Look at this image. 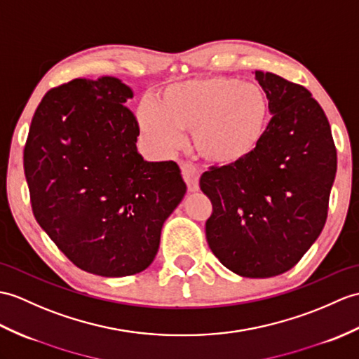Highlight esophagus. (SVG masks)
<instances>
[{
	"label": "esophagus",
	"mask_w": 359,
	"mask_h": 359,
	"mask_svg": "<svg viewBox=\"0 0 359 359\" xmlns=\"http://www.w3.org/2000/svg\"><path fill=\"white\" fill-rule=\"evenodd\" d=\"M180 170H182L183 180L187 182V187H188L189 193H196V191H198L200 174H198V170L196 168V166L191 162H182Z\"/></svg>",
	"instance_id": "esophagus-1"
}]
</instances>
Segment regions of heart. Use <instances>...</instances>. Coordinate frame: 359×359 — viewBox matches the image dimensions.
I'll return each mask as SVG.
<instances>
[{"instance_id":"heart-1","label":"heart","mask_w":359,"mask_h":359,"mask_svg":"<svg viewBox=\"0 0 359 359\" xmlns=\"http://www.w3.org/2000/svg\"><path fill=\"white\" fill-rule=\"evenodd\" d=\"M144 136L170 151L191 130V145L203 161L231 166L252 156L268 131L271 108L264 90L236 78L211 76L172 82L156 96V107H139Z\"/></svg>"}]
</instances>
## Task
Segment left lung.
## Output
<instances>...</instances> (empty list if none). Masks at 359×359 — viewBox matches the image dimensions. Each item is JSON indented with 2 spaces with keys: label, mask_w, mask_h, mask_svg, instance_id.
Segmentation results:
<instances>
[{
  "label": "left lung",
  "mask_w": 359,
  "mask_h": 359,
  "mask_svg": "<svg viewBox=\"0 0 359 359\" xmlns=\"http://www.w3.org/2000/svg\"><path fill=\"white\" fill-rule=\"evenodd\" d=\"M272 119L257 151L200 177L212 214L206 240L229 271L268 278L289 271L318 238L337 174L329 121L311 91L255 72Z\"/></svg>",
  "instance_id": "obj_1"
}]
</instances>
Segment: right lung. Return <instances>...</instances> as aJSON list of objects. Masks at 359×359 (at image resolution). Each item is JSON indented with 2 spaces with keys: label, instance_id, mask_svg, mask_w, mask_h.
Masks as SVG:
<instances>
[{
  "label": "right lung",
  "instance_id": "right-lung-1",
  "mask_svg": "<svg viewBox=\"0 0 359 359\" xmlns=\"http://www.w3.org/2000/svg\"><path fill=\"white\" fill-rule=\"evenodd\" d=\"M133 90L113 76L48 90L24 147L39 226L79 269L127 277L153 263L165 220L187 193L176 162L137 153Z\"/></svg>",
  "mask_w": 359,
  "mask_h": 359
}]
</instances>
